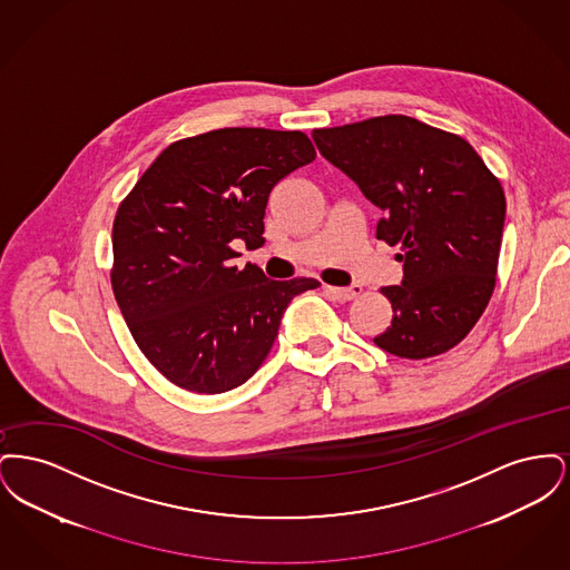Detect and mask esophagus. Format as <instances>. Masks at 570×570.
Returning <instances> with one entry per match:
<instances>
[{"label": "esophagus", "instance_id": "obj_1", "mask_svg": "<svg viewBox=\"0 0 570 570\" xmlns=\"http://www.w3.org/2000/svg\"><path fill=\"white\" fill-rule=\"evenodd\" d=\"M326 293L331 297L342 298V301H353L363 293V286L361 284H353V286H346V288H335V286H325Z\"/></svg>", "mask_w": 570, "mask_h": 570}]
</instances>
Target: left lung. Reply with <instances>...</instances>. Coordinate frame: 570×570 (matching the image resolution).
I'll use <instances>...</instances> for the list:
<instances>
[{
	"label": "left lung",
	"mask_w": 570,
	"mask_h": 570,
	"mask_svg": "<svg viewBox=\"0 0 570 570\" xmlns=\"http://www.w3.org/2000/svg\"><path fill=\"white\" fill-rule=\"evenodd\" d=\"M312 138L382 212L376 237L402 245V284L380 288L393 321L376 346L402 358L458 346L495 286L507 214L498 177L468 140L406 115L321 128Z\"/></svg>",
	"instance_id": "left-lung-1"
}]
</instances>
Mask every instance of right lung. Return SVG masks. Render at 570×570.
<instances>
[{"label": "right lung", "instance_id": "add662e5", "mask_svg": "<svg viewBox=\"0 0 570 570\" xmlns=\"http://www.w3.org/2000/svg\"><path fill=\"white\" fill-rule=\"evenodd\" d=\"M303 132L222 128L168 145L112 222L110 284L140 353L173 384L216 395L267 358L293 297L312 277L269 279L239 252L265 244L277 181L312 163Z\"/></svg>", "mask_w": 570, "mask_h": 570}]
</instances>
